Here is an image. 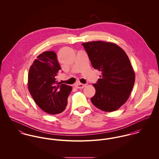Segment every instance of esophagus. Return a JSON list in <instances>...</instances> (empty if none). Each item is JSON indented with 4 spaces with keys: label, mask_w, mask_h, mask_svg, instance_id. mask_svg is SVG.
I'll list each match as a JSON object with an SVG mask.
<instances>
[{
    "label": "esophagus",
    "mask_w": 159,
    "mask_h": 159,
    "mask_svg": "<svg viewBox=\"0 0 159 159\" xmlns=\"http://www.w3.org/2000/svg\"><path fill=\"white\" fill-rule=\"evenodd\" d=\"M86 84H81V83H77L75 84V87L78 89H83L84 88L86 87Z\"/></svg>",
    "instance_id": "esophagus-1"
}]
</instances>
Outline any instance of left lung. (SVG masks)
Segmentation results:
<instances>
[{"label":"left lung","instance_id":"left-lung-1","mask_svg":"<svg viewBox=\"0 0 159 159\" xmlns=\"http://www.w3.org/2000/svg\"><path fill=\"white\" fill-rule=\"evenodd\" d=\"M92 66L102 71L96 84L92 104L99 110L112 112L128 100L134 85L135 75L125 52L113 43L94 41L82 43Z\"/></svg>","mask_w":159,"mask_h":159}]
</instances>
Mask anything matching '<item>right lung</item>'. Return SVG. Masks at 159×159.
Here are the masks:
<instances>
[{
	"instance_id": "right-lung-1",
	"label": "right lung",
	"mask_w": 159,
	"mask_h": 159,
	"mask_svg": "<svg viewBox=\"0 0 159 159\" xmlns=\"http://www.w3.org/2000/svg\"><path fill=\"white\" fill-rule=\"evenodd\" d=\"M61 69L56 54L52 51L38 56L29 68V91L37 105L46 113H61L67 105L72 88L56 81Z\"/></svg>"
}]
</instances>
